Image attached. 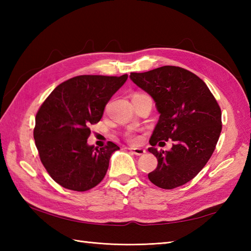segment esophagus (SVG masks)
<instances>
[{
  "label": "esophagus",
  "mask_w": 251,
  "mask_h": 251,
  "mask_svg": "<svg viewBox=\"0 0 251 251\" xmlns=\"http://www.w3.org/2000/svg\"><path fill=\"white\" fill-rule=\"evenodd\" d=\"M129 150H130V152L132 153V154H135V155H143V154L146 153V150L145 149H142V148H135V147H131V148H129Z\"/></svg>",
  "instance_id": "1"
}]
</instances>
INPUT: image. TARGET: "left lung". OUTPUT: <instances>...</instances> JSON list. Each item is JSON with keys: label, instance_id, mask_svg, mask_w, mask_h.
<instances>
[{"label": "left lung", "instance_id": "obj_1", "mask_svg": "<svg viewBox=\"0 0 251 251\" xmlns=\"http://www.w3.org/2000/svg\"><path fill=\"white\" fill-rule=\"evenodd\" d=\"M130 79L155 101L159 119L148 150L157 158V167L148 175L153 184L175 189L193 179L215 151L222 129L221 109L202 79L185 69L164 66ZM172 139L170 151L155 146Z\"/></svg>", "mask_w": 251, "mask_h": 251}]
</instances>
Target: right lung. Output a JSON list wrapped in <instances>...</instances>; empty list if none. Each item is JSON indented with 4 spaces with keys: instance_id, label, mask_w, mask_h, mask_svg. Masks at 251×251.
<instances>
[{
    "instance_id": "add662e5",
    "label": "right lung",
    "mask_w": 251,
    "mask_h": 251,
    "mask_svg": "<svg viewBox=\"0 0 251 251\" xmlns=\"http://www.w3.org/2000/svg\"><path fill=\"white\" fill-rule=\"evenodd\" d=\"M128 75H78L61 83L35 116L33 137L42 164L58 184L84 192L104 178L112 154L120 150L109 141L89 146V125L102 117L105 104Z\"/></svg>"
}]
</instances>
